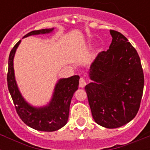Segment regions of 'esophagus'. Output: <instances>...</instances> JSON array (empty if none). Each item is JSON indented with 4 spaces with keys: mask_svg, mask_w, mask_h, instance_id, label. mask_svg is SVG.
Returning <instances> with one entry per match:
<instances>
[{
    "mask_svg": "<svg viewBox=\"0 0 150 150\" xmlns=\"http://www.w3.org/2000/svg\"><path fill=\"white\" fill-rule=\"evenodd\" d=\"M86 85V80H85L84 79L81 78L79 80V87L80 88H83V87H84Z\"/></svg>",
    "mask_w": 150,
    "mask_h": 150,
    "instance_id": "34e87169",
    "label": "esophagus"
}]
</instances>
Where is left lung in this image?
<instances>
[{
	"mask_svg": "<svg viewBox=\"0 0 150 150\" xmlns=\"http://www.w3.org/2000/svg\"><path fill=\"white\" fill-rule=\"evenodd\" d=\"M109 50L100 52L89 71L93 80L86 86L94 121L116 128L137 114L142 100L144 75L139 54L121 33L110 30Z\"/></svg>",
	"mask_w": 150,
	"mask_h": 150,
	"instance_id": "obj_1",
	"label": "left lung"
}]
</instances>
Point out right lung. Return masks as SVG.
<instances>
[{
	"label": "right lung",
	"instance_id": "1",
	"mask_svg": "<svg viewBox=\"0 0 150 150\" xmlns=\"http://www.w3.org/2000/svg\"><path fill=\"white\" fill-rule=\"evenodd\" d=\"M52 29L34 30L23 38L33 35L52 33ZM18 41L11 50L8 57V70L7 75L8 87L12 98L17 114L25 125L36 130L42 132H54L67 124L69 115L71 100L79 84V76L73 75L67 79H61L57 82L51 100L47 106L33 107L25 100L18 88L15 81L13 60L15 51L19 45Z\"/></svg>",
	"mask_w": 150,
	"mask_h": 150
}]
</instances>
